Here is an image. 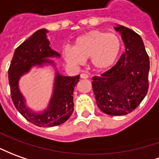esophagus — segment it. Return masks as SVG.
<instances>
[{
    "instance_id": "obj_1",
    "label": "esophagus",
    "mask_w": 159,
    "mask_h": 159,
    "mask_svg": "<svg viewBox=\"0 0 159 159\" xmlns=\"http://www.w3.org/2000/svg\"><path fill=\"white\" fill-rule=\"evenodd\" d=\"M80 76H81L82 79H87V78H89V75L86 74V73H82V74L80 75Z\"/></svg>"
}]
</instances>
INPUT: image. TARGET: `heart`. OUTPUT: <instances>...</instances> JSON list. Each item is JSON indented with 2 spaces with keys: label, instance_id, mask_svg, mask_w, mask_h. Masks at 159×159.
I'll return each instance as SVG.
<instances>
[{
  "label": "heart",
  "instance_id": "obj_1",
  "mask_svg": "<svg viewBox=\"0 0 159 159\" xmlns=\"http://www.w3.org/2000/svg\"><path fill=\"white\" fill-rule=\"evenodd\" d=\"M120 50L121 39L117 34L94 30L76 38L73 48L65 47L63 55L69 64L79 65L90 58L93 68L106 70L116 63Z\"/></svg>",
  "mask_w": 159,
  "mask_h": 159
}]
</instances>
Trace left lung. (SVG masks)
Instances as JSON below:
<instances>
[{
  "label": "left lung",
  "mask_w": 159,
  "mask_h": 159,
  "mask_svg": "<svg viewBox=\"0 0 159 159\" xmlns=\"http://www.w3.org/2000/svg\"><path fill=\"white\" fill-rule=\"evenodd\" d=\"M126 52L116 64L100 76H94L92 87L98 107L109 115H125L137 107L148 91L149 57L141 37L118 25Z\"/></svg>",
  "instance_id": "obj_1"
}]
</instances>
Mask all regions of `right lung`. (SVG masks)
<instances>
[{"label": "right lung", "instance_id": "obj_1", "mask_svg": "<svg viewBox=\"0 0 159 159\" xmlns=\"http://www.w3.org/2000/svg\"><path fill=\"white\" fill-rule=\"evenodd\" d=\"M46 29H40L18 46L8 69L11 97L14 106L22 116L38 126H58L68 120L74 110L73 92L80 76H64L56 70L52 99L47 108L41 113H35L25 105V99L19 89V80L28 73L33 66L51 64L48 57H60V54L51 48L47 39Z\"/></svg>", "mask_w": 159, "mask_h": 159}]
</instances>
